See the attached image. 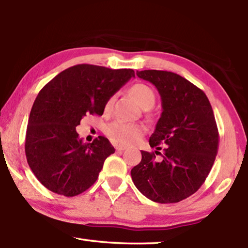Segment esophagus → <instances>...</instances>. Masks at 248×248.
Instances as JSON below:
<instances>
[{
	"label": "esophagus",
	"instance_id": "1",
	"mask_svg": "<svg viewBox=\"0 0 248 248\" xmlns=\"http://www.w3.org/2000/svg\"><path fill=\"white\" fill-rule=\"evenodd\" d=\"M115 149H116L117 151H124V150L127 149V146L123 145V144H117V145H115Z\"/></svg>",
	"mask_w": 248,
	"mask_h": 248
}]
</instances>
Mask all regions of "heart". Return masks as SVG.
I'll return each mask as SVG.
<instances>
[{
	"label": "heart",
	"mask_w": 248,
	"mask_h": 248,
	"mask_svg": "<svg viewBox=\"0 0 248 248\" xmlns=\"http://www.w3.org/2000/svg\"><path fill=\"white\" fill-rule=\"evenodd\" d=\"M130 93L134 98L138 100V103L141 105L142 108L150 109L154 106L155 104V94L154 92L150 89L145 84H134L130 89ZM115 96H111L107 99L104 106V112L109 115L112 110L114 106ZM145 132V127L141 124H131L124 123L121 120H116L108 125L106 129L107 136L110 139L116 142V143L131 145L137 143L141 139Z\"/></svg>",
	"instance_id": "heart-1"
}]
</instances>
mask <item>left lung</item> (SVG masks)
Listing matches in <instances>:
<instances>
[{
    "instance_id": "8db88e82",
    "label": "left lung",
    "mask_w": 248,
    "mask_h": 248,
    "mask_svg": "<svg viewBox=\"0 0 248 248\" xmlns=\"http://www.w3.org/2000/svg\"><path fill=\"white\" fill-rule=\"evenodd\" d=\"M156 87L162 115L150 137V146L164 154L141 151L142 159L131 170L132 182L142 195L158 203L188 198L204 183L215 163L219 132L207 96L180 75L158 70L137 71Z\"/></svg>"
}]
</instances>
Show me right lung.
I'll use <instances>...</instances> for the list:
<instances>
[{"instance_id": "1", "label": "right lung", "mask_w": 248, "mask_h": 248, "mask_svg": "<svg viewBox=\"0 0 248 248\" xmlns=\"http://www.w3.org/2000/svg\"><path fill=\"white\" fill-rule=\"evenodd\" d=\"M133 77L132 69L78 64L62 71L39 92L29 115L25 153L47 189L73 197L96 182L115 149L102 136L84 143L75 128L85 116H102L107 99Z\"/></svg>"}]
</instances>
